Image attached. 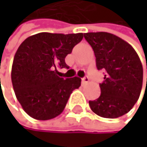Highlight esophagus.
I'll list each match as a JSON object with an SVG mask.
<instances>
[{"instance_id": "obj_1", "label": "esophagus", "mask_w": 147, "mask_h": 147, "mask_svg": "<svg viewBox=\"0 0 147 147\" xmlns=\"http://www.w3.org/2000/svg\"><path fill=\"white\" fill-rule=\"evenodd\" d=\"M88 81H89V78H88V77H84V78H82V83H83V84L87 83Z\"/></svg>"}]
</instances>
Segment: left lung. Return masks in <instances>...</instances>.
<instances>
[{"mask_svg":"<svg viewBox=\"0 0 147 147\" xmlns=\"http://www.w3.org/2000/svg\"><path fill=\"white\" fill-rule=\"evenodd\" d=\"M84 36L93 49L97 69L106 73L100 84V96L89 101L91 109L104 118L127 114L138 101L142 89L143 67L137 52L112 33L87 32Z\"/></svg>","mask_w":147,"mask_h":147,"instance_id":"1","label":"left lung"}]
</instances>
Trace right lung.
<instances>
[{"mask_svg": "<svg viewBox=\"0 0 147 147\" xmlns=\"http://www.w3.org/2000/svg\"><path fill=\"white\" fill-rule=\"evenodd\" d=\"M83 33L40 32L28 37L16 50L11 81L23 109L37 120H49L65 109L69 95L81 86L78 77L64 79L56 67L68 68L65 57Z\"/></svg>", "mask_w": 147, "mask_h": 147, "instance_id": "obj_1", "label": "right lung"}]
</instances>
